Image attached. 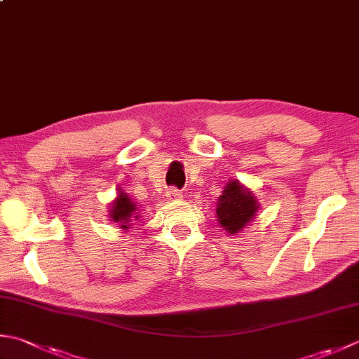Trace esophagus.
Returning a JSON list of instances; mask_svg holds the SVG:
<instances>
[{"label": "esophagus", "mask_w": 359, "mask_h": 359, "mask_svg": "<svg viewBox=\"0 0 359 359\" xmlns=\"http://www.w3.org/2000/svg\"><path fill=\"white\" fill-rule=\"evenodd\" d=\"M166 198H168V201H179L184 198V194H182V191L177 188H170L166 191Z\"/></svg>", "instance_id": "obj_1"}]
</instances>
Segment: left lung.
Wrapping results in <instances>:
<instances>
[{
    "label": "left lung",
    "mask_w": 359,
    "mask_h": 359,
    "mask_svg": "<svg viewBox=\"0 0 359 359\" xmlns=\"http://www.w3.org/2000/svg\"><path fill=\"white\" fill-rule=\"evenodd\" d=\"M257 208L255 196L249 189H245L238 180L229 182L217 202V221L224 230L233 235L255 216Z\"/></svg>",
    "instance_id": "1"
}]
</instances>
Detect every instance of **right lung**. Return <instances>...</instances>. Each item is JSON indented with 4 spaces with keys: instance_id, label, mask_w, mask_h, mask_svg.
I'll list each match as a JSON object with an SVG mask.
<instances>
[{
    "instance_id": "right-lung-1",
    "label": "right lung",
    "mask_w": 359,
    "mask_h": 359,
    "mask_svg": "<svg viewBox=\"0 0 359 359\" xmlns=\"http://www.w3.org/2000/svg\"><path fill=\"white\" fill-rule=\"evenodd\" d=\"M135 212H137L135 203L128 198V194L119 191V196L115 199V202L111 203V212H110L111 219L118 222L123 229H129L130 217L135 215Z\"/></svg>"
}]
</instances>
